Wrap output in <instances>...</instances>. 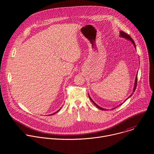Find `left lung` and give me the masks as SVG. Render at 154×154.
Masks as SVG:
<instances>
[{"label": "left lung", "mask_w": 154, "mask_h": 154, "mask_svg": "<svg viewBox=\"0 0 154 154\" xmlns=\"http://www.w3.org/2000/svg\"><path fill=\"white\" fill-rule=\"evenodd\" d=\"M119 37H121V38H125V39H127L128 41H130L131 43L133 44V45H134V48H135V49L137 50V48H136V45H135V42H134V41L132 39V38H131L128 35H127V33H124V32H122V31H120V33H119ZM138 72H137V75H136V77H135V83H134V89H133V92H132V93H131V94H130V96H129V97H128V98L127 99H126V100H124V102H125L129 97H130L131 96H132V94H133V93L135 92V90H136V88H137V76H138ZM88 96H89V97H90V99L91 100V101L94 103V105H95V106H96V107L97 108H98L99 109H101V110H106V109H105V108H102V107H101V106H99L98 105H97L94 101H93V100L91 98V97H90V96L89 95V94H88ZM123 102V103H124ZM122 103H121V104H119L118 106H119V105H122ZM116 108V107H115L114 108ZM114 108H112V109H113Z\"/></svg>", "instance_id": "left-lung-1"}]
</instances>
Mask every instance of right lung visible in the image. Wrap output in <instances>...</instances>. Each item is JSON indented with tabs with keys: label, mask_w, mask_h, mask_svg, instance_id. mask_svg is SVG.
<instances>
[{
	"label": "right lung",
	"mask_w": 154,
	"mask_h": 154,
	"mask_svg": "<svg viewBox=\"0 0 154 154\" xmlns=\"http://www.w3.org/2000/svg\"><path fill=\"white\" fill-rule=\"evenodd\" d=\"M60 109H61V108H60ZM60 109H58V111H57V112H55V113H52V114H51V115H50V116H51V115H54V114H55V113H57V112H59V111H60Z\"/></svg>",
	"instance_id": "add662e5"
}]
</instances>
